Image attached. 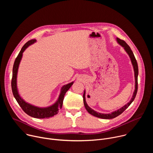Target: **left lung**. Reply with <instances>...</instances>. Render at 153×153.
I'll return each mask as SVG.
<instances>
[{
	"mask_svg": "<svg viewBox=\"0 0 153 153\" xmlns=\"http://www.w3.org/2000/svg\"><path fill=\"white\" fill-rule=\"evenodd\" d=\"M116 41H117L118 44H119L120 46H122L123 48V49L125 50L126 53L129 56V57L130 58V60H131V62L133 67V69H134V72L135 90H134V93L133 94V96H132L131 99V100H129V102H128L126 104H125L124 106H123L120 108L118 109L117 110H116V111H113L111 113H108V114H104V113H100L97 112V111H94V110H93L92 108H91L88 105V104H87V103L86 102V97H85L86 91H85V90L84 93H83V103H84V105H85V107L86 108V111H88L90 114H91V115H93V116H94L96 117H99V118L103 119H111L115 118L117 116L121 114L133 102V100H134V99L136 97L137 91V77H138V74H139V70H138V65H137L136 59L134 57V55L132 50H131L130 47L128 46V45L124 40H121L119 38H116Z\"/></svg>",
	"mask_w": 153,
	"mask_h": 153,
	"instance_id": "left-lung-1",
	"label": "left lung"
}]
</instances>
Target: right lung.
I'll use <instances>...</instances> for the list:
<instances>
[{
    "label": "right lung",
    "mask_w": 153,
    "mask_h": 153,
    "mask_svg": "<svg viewBox=\"0 0 153 153\" xmlns=\"http://www.w3.org/2000/svg\"><path fill=\"white\" fill-rule=\"evenodd\" d=\"M36 42V39L31 40L27 42L25 44L22 48L20 51L19 52L17 57H16L13 68V77L11 80V88L13 94L14 95V98L16 101L20 105V106L22 108L24 111L29 115L31 117L37 119H45L50 118L51 117L54 116L59 113V109L62 108L63 104V100L64 99V96L65 93L71 88L72 85L74 83V81L70 82L68 84L64 85L62 86L60 89V94L59 97L56 102L48 106L47 107H39L32 104H30L27 102L22 97L19 93L17 88V73L18 69L19 67V65L20 61L23 56V53L25 51V50L31 45L33 44L34 43Z\"/></svg>",
    "instance_id": "obj_1"
}]
</instances>
